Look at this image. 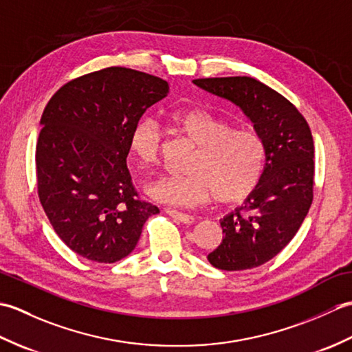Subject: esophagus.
Wrapping results in <instances>:
<instances>
[{"instance_id":"1","label":"esophagus","mask_w":352,"mask_h":352,"mask_svg":"<svg viewBox=\"0 0 352 352\" xmlns=\"http://www.w3.org/2000/svg\"><path fill=\"white\" fill-rule=\"evenodd\" d=\"M166 213L169 216H172V218H175L177 221H180L183 223H188V226H190V223H193V221H195V218H193V216L182 213V212H177V210H172V208H166Z\"/></svg>"}]
</instances>
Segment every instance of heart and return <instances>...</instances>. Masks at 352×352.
I'll list each match as a JSON object with an SVG mask.
<instances>
[{
	"instance_id": "1",
	"label": "heart",
	"mask_w": 352,
	"mask_h": 352,
	"mask_svg": "<svg viewBox=\"0 0 352 352\" xmlns=\"http://www.w3.org/2000/svg\"><path fill=\"white\" fill-rule=\"evenodd\" d=\"M170 131L197 146L188 174L168 175L149 186V195L164 204L190 207L208 203H237L256 189L265 169L266 149L260 134L234 126L227 118L203 109H175L164 116ZM129 149L142 166L159 163L160 129L153 118L133 125Z\"/></svg>"
}]
</instances>
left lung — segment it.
I'll list each match as a JSON object with an SVG mask.
<instances>
[{
	"instance_id": "left-lung-1",
	"label": "left lung",
	"mask_w": 352,
	"mask_h": 352,
	"mask_svg": "<svg viewBox=\"0 0 352 352\" xmlns=\"http://www.w3.org/2000/svg\"><path fill=\"white\" fill-rule=\"evenodd\" d=\"M193 85L241 107L265 142L258 184L221 219L222 242L207 256L222 271L257 267L294 239L309 213L315 178L310 126L294 104L256 78H198Z\"/></svg>"
}]
</instances>
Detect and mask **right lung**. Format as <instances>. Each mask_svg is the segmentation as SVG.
Here are the masks:
<instances>
[{"instance_id": "obj_1", "label": "right lung", "mask_w": 352, "mask_h": 352, "mask_svg": "<svg viewBox=\"0 0 352 352\" xmlns=\"http://www.w3.org/2000/svg\"><path fill=\"white\" fill-rule=\"evenodd\" d=\"M168 81L121 66L71 80L41 118L36 178L57 236L78 256L115 263L136 248L142 227L160 210L139 199L126 168L129 136Z\"/></svg>"}]
</instances>
